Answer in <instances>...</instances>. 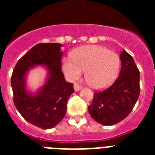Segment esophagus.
<instances>
[{"label": "esophagus", "mask_w": 155, "mask_h": 155, "mask_svg": "<svg viewBox=\"0 0 155 155\" xmlns=\"http://www.w3.org/2000/svg\"><path fill=\"white\" fill-rule=\"evenodd\" d=\"M81 89V86L80 84H74V90H75V92H78V91H80Z\"/></svg>", "instance_id": "obj_1"}]
</instances>
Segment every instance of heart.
I'll list each match as a JSON object with an SVG mask.
<instances>
[{"instance_id": "b5f03b06", "label": "heart", "mask_w": 155, "mask_h": 155, "mask_svg": "<svg viewBox=\"0 0 155 155\" xmlns=\"http://www.w3.org/2000/svg\"><path fill=\"white\" fill-rule=\"evenodd\" d=\"M65 58L63 71L69 80H78L85 71V79L96 89L110 86L117 77L120 60L117 54L101 46H84Z\"/></svg>"}]
</instances>
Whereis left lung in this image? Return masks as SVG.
Wrapping results in <instances>:
<instances>
[{
  "label": "left lung",
  "mask_w": 155,
  "mask_h": 155,
  "mask_svg": "<svg viewBox=\"0 0 155 155\" xmlns=\"http://www.w3.org/2000/svg\"><path fill=\"white\" fill-rule=\"evenodd\" d=\"M121 69L113 85L94 92L88 112L97 122L113 125L127 117L140 95V74L134 58L123 50L120 53Z\"/></svg>",
  "instance_id": "1"
}]
</instances>
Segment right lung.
Wrapping results in <instances>:
<instances>
[{"mask_svg": "<svg viewBox=\"0 0 155 155\" xmlns=\"http://www.w3.org/2000/svg\"><path fill=\"white\" fill-rule=\"evenodd\" d=\"M60 43H38L18 61L11 77L13 103L25 120L41 129H51L60 122L67 111L68 100L73 92V84L65 80L61 71ZM45 65L46 82L37 93L26 88V75L35 65Z\"/></svg>", "mask_w": 155, "mask_h": 155, "instance_id": "1", "label": "right lung"}]
</instances>
